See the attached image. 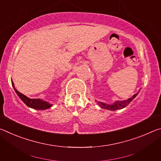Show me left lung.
Listing matches in <instances>:
<instances>
[{
  "mask_svg": "<svg viewBox=\"0 0 161 161\" xmlns=\"http://www.w3.org/2000/svg\"><path fill=\"white\" fill-rule=\"evenodd\" d=\"M139 92H140V89H139V91L137 92V93L133 95L132 97L129 98V99H128L126 100H124V101H116V102L113 103L112 104H108V103H103L102 102H97V104L99 105L101 108H104V109H108V110H111V111H116L118 109H121V108H125L126 106L129 105L130 102H131V101L138 94Z\"/></svg>",
  "mask_w": 161,
  "mask_h": 161,
  "instance_id": "8db88e82",
  "label": "left lung"
}]
</instances>
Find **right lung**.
Instances as JSON below:
<instances>
[{
    "label": "right lung",
    "instance_id": "obj_1",
    "mask_svg": "<svg viewBox=\"0 0 161 161\" xmlns=\"http://www.w3.org/2000/svg\"><path fill=\"white\" fill-rule=\"evenodd\" d=\"M11 82L13 86V89H15L16 94H18V96L20 97V99L23 101L28 107L37 110H45L49 108H50L52 106H53V104H51V103H50L48 102H46V101H44L41 99H31V98L26 97L25 95L20 93V92H18L17 89L15 88L14 83H13V81L12 80Z\"/></svg>",
    "mask_w": 161,
    "mask_h": 161
}]
</instances>
